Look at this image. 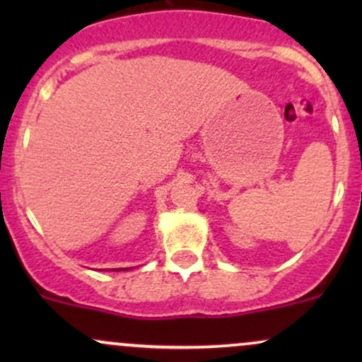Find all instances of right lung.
<instances>
[{
  "instance_id": "add662e5",
  "label": "right lung",
  "mask_w": 362,
  "mask_h": 362,
  "mask_svg": "<svg viewBox=\"0 0 362 362\" xmlns=\"http://www.w3.org/2000/svg\"><path fill=\"white\" fill-rule=\"evenodd\" d=\"M115 271H129V269H115Z\"/></svg>"
}]
</instances>
